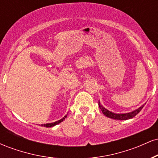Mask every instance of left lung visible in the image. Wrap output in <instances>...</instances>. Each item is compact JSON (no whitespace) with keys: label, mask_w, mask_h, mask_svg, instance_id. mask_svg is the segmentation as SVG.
Listing matches in <instances>:
<instances>
[{"label":"left lung","mask_w":158,"mask_h":158,"mask_svg":"<svg viewBox=\"0 0 158 158\" xmlns=\"http://www.w3.org/2000/svg\"><path fill=\"white\" fill-rule=\"evenodd\" d=\"M99 108H100V109H101V110H102V113L104 114L106 116V117H109V118L114 119H119V120H126V119L133 118L134 117H135V116L137 115V114H138L139 112L143 109V107H144V105L141 106L140 108H139L138 109L134 110V111L130 112V113H128V114H115V113H112V112L109 111V110H108L106 109V108H105L104 107H103L102 105L100 104L99 101Z\"/></svg>","instance_id":"1"}]
</instances>
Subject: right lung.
Segmentation results:
<instances>
[{
    "label": "right lung",
    "instance_id": "right-lung-1",
    "mask_svg": "<svg viewBox=\"0 0 158 158\" xmlns=\"http://www.w3.org/2000/svg\"><path fill=\"white\" fill-rule=\"evenodd\" d=\"M67 116H68V115H66V116H65L64 117H63V118H62V119H61L60 120H59V121H56V122H55V123H48V124L41 125V126H44V127H47V128H49V127H52V126H56V125L59 124V123H60L62 122V121L64 120V119L65 118H66V117H67Z\"/></svg>",
    "mask_w": 158,
    "mask_h": 158
}]
</instances>
